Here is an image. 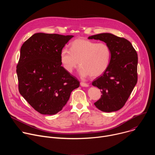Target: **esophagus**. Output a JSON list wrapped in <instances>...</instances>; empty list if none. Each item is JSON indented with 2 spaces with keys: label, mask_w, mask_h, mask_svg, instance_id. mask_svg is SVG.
<instances>
[{
  "label": "esophagus",
  "mask_w": 155,
  "mask_h": 155,
  "mask_svg": "<svg viewBox=\"0 0 155 155\" xmlns=\"http://www.w3.org/2000/svg\"><path fill=\"white\" fill-rule=\"evenodd\" d=\"M80 85L81 86H83V87H88V86H89V84H87V83H84V82H82V81L80 83Z\"/></svg>",
  "instance_id": "1"
}]
</instances>
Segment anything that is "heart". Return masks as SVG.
I'll return each mask as SVG.
<instances>
[{"label":"heart","mask_w":155,"mask_h":155,"mask_svg":"<svg viewBox=\"0 0 155 155\" xmlns=\"http://www.w3.org/2000/svg\"><path fill=\"white\" fill-rule=\"evenodd\" d=\"M111 57V50L107 43L84 38L74 40L71 43L70 50L63 48L60 53L65 70L71 73L79 64V73L83 78H96L102 75L108 68Z\"/></svg>","instance_id":"1"}]
</instances>
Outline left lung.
<instances>
[{
	"mask_svg": "<svg viewBox=\"0 0 155 155\" xmlns=\"http://www.w3.org/2000/svg\"><path fill=\"white\" fill-rule=\"evenodd\" d=\"M88 39L104 41L112 52L108 69L92 83L102 94L94 105L104 112L117 111L125 105L137 82V53L129 41L112 34L94 35Z\"/></svg>",
	"mask_w": 155,
	"mask_h": 155,
	"instance_id": "8db88e82",
	"label": "left lung"
}]
</instances>
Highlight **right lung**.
Masks as SVG:
<instances>
[{"mask_svg": "<svg viewBox=\"0 0 155 155\" xmlns=\"http://www.w3.org/2000/svg\"><path fill=\"white\" fill-rule=\"evenodd\" d=\"M73 35L36 33L22 45L16 65L18 90L37 112L54 115L80 81L61 66L60 53Z\"/></svg>", "mask_w": 155, "mask_h": 155, "instance_id": "add662e5", "label": "right lung"}]
</instances>
